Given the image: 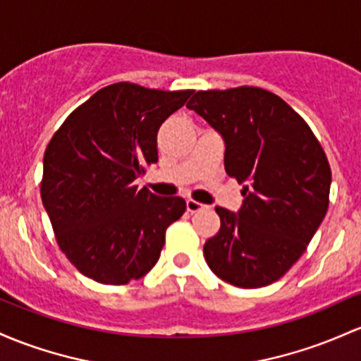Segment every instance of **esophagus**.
<instances>
[{
	"label": "esophagus",
	"mask_w": 361,
	"mask_h": 361,
	"mask_svg": "<svg viewBox=\"0 0 361 361\" xmlns=\"http://www.w3.org/2000/svg\"><path fill=\"white\" fill-rule=\"evenodd\" d=\"M202 209H205V205L204 204H200V202H197V200H192V199H188L187 200V211L188 212H199V211H202Z\"/></svg>",
	"instance_id": "esophagus-1"
}]
</instances>
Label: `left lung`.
<instances>
[{
    "label": "left lung",
    "instance_id": "obj_1",
    "mask_svg": "<svg viewBox=\"0 0 361 361\" xmlns=\"http://www.w3.org/2000/svg\"><path fill=\"white\" fill-rule=\"evenodd\" d=\"M224 140V168L243 183L238 212L216 207L221 229L204 245L217 277L262 288L286 274L326 217L331 168L310 126L259 87L200 90L187 104Z\"/></svg>",
    "mask_w": 361,
    "mask_h": 361
}]
</instances>
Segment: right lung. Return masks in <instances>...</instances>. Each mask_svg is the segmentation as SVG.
Instances as JSON below:
<instances>
[{"mask_svg": "<svg viewBox=\"0 0 361 361\" xmlns=\"http://www.w3.org/2000/svg\"><path fill=\"white\" fill-rule=\"evenodd\" d=\"M193 90L120 82L66 118L42 162L41 199L58 245L82 274L102 284L140 279L159 260L181 197H157L133 181L157 162V132Z\"/></svg>", "mask_w": 361, "mask_h": 361, "instance_id": "1", "label": "right lung"}]
</instances>
